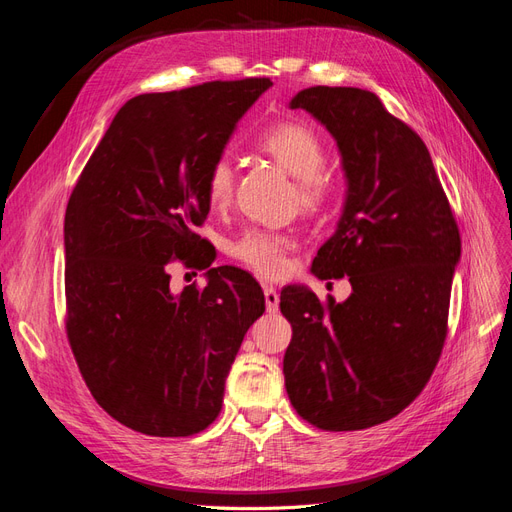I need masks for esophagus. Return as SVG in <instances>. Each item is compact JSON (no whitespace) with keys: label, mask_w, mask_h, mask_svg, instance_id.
Wrapping results in <instances>:
<instances>
[{"label":"esophagus","mask_w":512,"mask_h":512,"mask_svg":"<svg viewBox=\"0 0 512 512\" xmlns=\"http://www.w3.org/2000/svg\"><path fill=\"white\" fill-rule=\"evenodd\" d=\"M265 303H267V312H277L280 307V294L273 286H265Z\"/></svg>","instance_id":"obj_1"}]
</instances>
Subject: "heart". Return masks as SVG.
I'll list each match as a JSON object with an SVG mask.
<instances>
[{
  "label": "heart",
  "mask_w": 512,
  "mask_h": 512,
  "mask_svg": "<svg viewBox=\"0 0 512 512\" xmlns=\"http://www.w3.org/2000/svg\"><path fill=\"white\" fill-rule=\"evenodd\" d=\"M256 147L299 179L297 200L303 211H318L333 192V179L324 170L327 147L316 130L299 121L273 123L256 138ZM235 192V168L228 156L213 158L205 170V196L213 209L230 205ZM294 241L267 228H247L228 245V254L260 277H277L288 267Z\"/></svg>",
  "instance_id": "obj_1"
}]
</instances>
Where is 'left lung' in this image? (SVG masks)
Returning <instances> with one entry per match:
<instances>
[{
  "mask_svg": "<svg viewBox=\"0 0 512 512\" xmlns=\"http://www.w3.org/2000/svg\"><path fill=\"white\" fill-rule=\"evenodd\" d=\"M290 108L312 113L342 151L346 205L312 271L348 275L352 294L322 303L303 286L282 290L286 393L318 429H367L406 410L440 361L459 226L423 138L374 91L316 85Z\"/></svg>",
  "mask_w": 512,
  "mask_h": 512,
  "instance_id": "1",
  "label": "left lung"
}]
</instances>
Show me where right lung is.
<instances>
[{
  "mask_svg": "<svg viewBox=\"0 0 512 512\" xmlns=\"http://www.w3.org/2000/svg\"><path fill=\"white\" fill-rule=\"evenodd\" d=\"M267 76L143 94L119 108L68 200L66 335L94 399L115 421L188 438L222 410L243 335L265 312L254 277L215 267L196 235L205 170L222 156ZM175 261L210 282L169 290Z\"/></svg>",
  "mask_w": 512,
  "mask_h": 512,
  "instance_id": "right-lung-1",
  "label": "right lung"
}]
</instances>
